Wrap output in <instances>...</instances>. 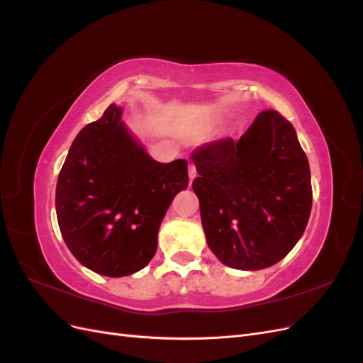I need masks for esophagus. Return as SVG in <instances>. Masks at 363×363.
Listing matches in <instances>:
<instances>
[{
  "label": "esophagus",
  "mask_w": 363,
  "mask_h": 363,
  "mask_svg": "<svg viewBox=\"0 0 363 363\" xmlns=\"http://www.w3.org/2000/svg\"><path fill=\"white\" fill-rule=\"evenodd\" d=\"M188 174H189V180H191V182L196 177V168H195V164H194V163H189Z\"/></svg>",
  "instance_id": "34e87169"
}]
</instances>
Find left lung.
<instances>
[{
  "label": "left lung",
  "mask_w": 363,
  "mask_h": 363,
  "mask_svg": "<svg viewBox=\"0 0 363 363\" xmlns=\"http://www.w3.org/2000/svg\"><path fill=\"white\" fill-rule=\"evenodd\" d=\"M192 160L207 245L224 265L268 268L298 242L312 208L311 169L286 118L263 111L238 140L211 142Z\"/></svg>",
  "instance_id": "left-lung-1"
}]
</instances>
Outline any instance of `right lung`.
<instances>
[{"mask_svg": "<svg viewBox=\"0 0 363 363\" xmlns=\"http://www.w3.org/2000/svg\"><path fill=\"white\" fill-rule=\"evenodd\" d=\"M111 104L74 139L59 174L56 212L65 244L82 265L130 276L156 255L162 219L188 188V162L160 163L128 133Z\"/></svg>", "mask_w": 363, "mask_h": 363, "instance_id": "add662e5", "label": "right lung"}]
</instances>
